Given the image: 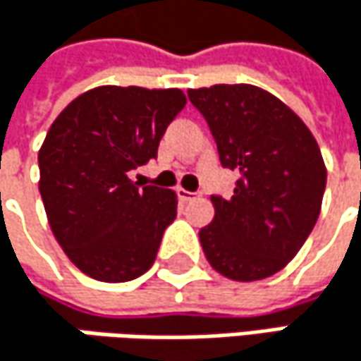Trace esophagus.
I'll use <instances>...</instances> for the list:
<instances>
[{
    "instance_id": "esophagus-1",
    "label": "esophagus",
    "mask_w": 361,
    "mask_h": 361,
    "mask_svg": "<svg viewBox=\"0 0 361 361\" xmlns=\"http://www.w3.org/2000/svg\"><path fill=\"white\" fill-rule=\"evenodd\" d=\"M178 196H180V200H183V202H188V200H194V198H196V194H194V192H190V190H185V188H178Z\"/></svg>"
}]
</instances>
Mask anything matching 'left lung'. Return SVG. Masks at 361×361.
<instances>
[{
    "instance_id": "1",
    "label": "left lung",
    "mask_w": 361,
    "mask_h": 361,
    "mask_svg": "<svg viewBox=\"0 0 361 361\" xmlns=\"http://www.w3.org/2000/svg\"><path fill=\"white\" fill-rule=\"evenodd\" d=\"M207 118L224 167L238 171L230 198L211 196L215 217L198 236L221 276L255 282L280 271L314 230L326 165L307 125L274 94L249 85L188 90Z\"/></svg>"
}]
</instances>
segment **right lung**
Wrapping results in <instances>:
<instances>
[{"label": "right lung", "instance_id": "add662e5", "mask_svg": "<svg viewBox=\"0 0 361 361\" xmlns=\"http://www.w3.org/2000/svg\"><path fill=\"white\" fill-rule=\"evenodd\" d=\"M183 106L178 87L100 85L51 123L39 148V192L54 238L85 276L129 282L154 263L178 194L140 188L129 171L157 159Z\"/></svg>", "mask_w": 361, "mask_h": 361}]
</instances>
